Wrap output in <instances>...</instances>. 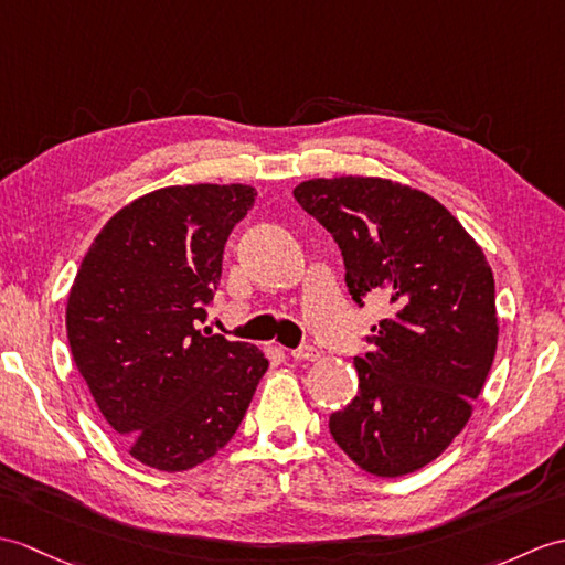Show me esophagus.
<instances>
[{
	"label": "esophagus",
	"instance_id": "34e87169",
	"mask_svg": "<svg viewBox=\"0 0 565 565\" xmlns=\"http://www.w3.org/2000/svg\"><path fill=\"white\" fill-rule=\"evenodd\" d=\"M291 359L294 361H318L320 359V351L315 347H300L291 351Z\"/></svg>",
	"mask_w": 565,
	"mask_h": 565
}]
</instances>
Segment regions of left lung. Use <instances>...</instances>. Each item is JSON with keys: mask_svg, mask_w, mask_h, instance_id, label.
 Masks as SVG:
<instances>
[{"mask_svg": "<svg viewBox=\"0 0 565 565\" xmlns=\"http://www.w3.org/2000/svg\"><path fill=\"white\" fill-rule=\"evenodd\" d=\"M298 204L334 235L356 303L385 296L359 392L330 433L363 471L404 477L467 426L498 344L495 284L481 245L430 194L387 178H312Z\"/></svg>", "mask_w": 565, "mask_h": 565, "instance_id": "left-lung-1", "label": "left lung"}]
</instances>
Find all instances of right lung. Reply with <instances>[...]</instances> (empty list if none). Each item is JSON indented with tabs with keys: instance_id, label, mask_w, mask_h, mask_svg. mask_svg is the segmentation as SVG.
<instances>
[{
	"instance_id": "1",
	"label": "right lung",
	"mask_w": 565,
	"mask_h": 565,
	"mask_svg": "<svg viewBox=\"0 0 565 565\" xmlns=\"http://www.w3.org/2000/svg\"><path fill=\"white\" fill-rule=\"evenodd\" d=\"M255 188L170 185L113 214L67 300L78 373L127 452L159 471L214 457L238 430L269 361L196 330L221 279L223 245Z\"/></svg>"
}]
</instances>
